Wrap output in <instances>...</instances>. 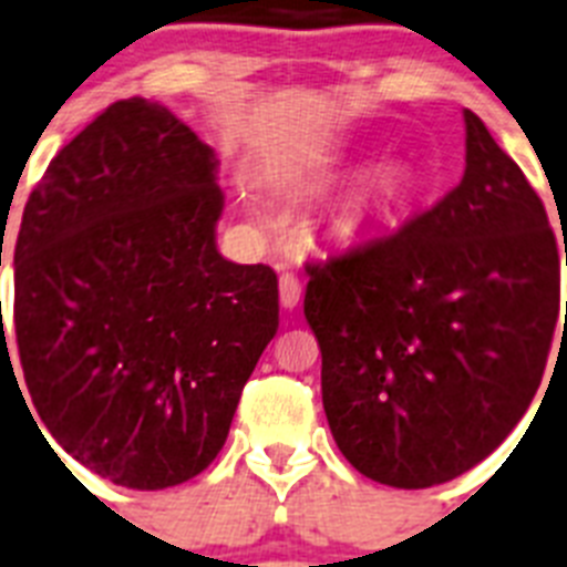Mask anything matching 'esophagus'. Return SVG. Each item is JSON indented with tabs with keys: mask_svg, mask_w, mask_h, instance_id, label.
Instances as JSON below:
<instances>
[{
	"mask_svg": "<svg viewBox=\"0 0 567 567\" xmlns=\"http://www.w3.org/2000/svg\"><path fill=\"white\" fill-rule=\"evenodd\" d=\"M279 299H282V306L288 308V311H293V308L299 306V299H302V282H299L293 274H282V279H279Z\"/></svg>",
	"mask_w": 567,
	"mask_h": 567,
	"instance_id": "1",
	"label": "esophagus"
}]
</instances>
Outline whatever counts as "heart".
<instances>
[{"mask_svg": "<svg viewBox=\"0 0 567 567\" xmlns=\"http://www.w3.org/2000/svg\"><path fill=\"white\" fill-rule=\"evenodd\" d=\"M406 195L409 181L398 169H380V173L369 175L349 195V202L334 221V233L342 239H351L357 233L372 230V227L392 225Z\"/></svg>", "mask_w": 567, "mask_h": 567, "instance_id": "b5f03b06", "label": "heart"}]
</instances>
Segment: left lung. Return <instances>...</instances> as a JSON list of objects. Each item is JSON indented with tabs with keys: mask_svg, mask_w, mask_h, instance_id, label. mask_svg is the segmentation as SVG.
I'll return each instance as SVG.
<instances>
[{
	"mask_svg": "<svg viewBox=\"0 0 567 567\" xmlns=\"http://www.w3.org/2000/svg\"><path fill=\"white\" fill-rule=\"evenodd\" d=\"M464 123L458 187L308 265L328 426L351 467L389 487L444 484L487 458L534 401L559 320L545 204L482 117L464 109Z\"/></svg>",
	"mask_w": 567,
	"mask_h": 567,
	"instance_id": "8db88e82",
	"label": "left lung"
}]
</instances>
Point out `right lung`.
<instances>
[{
    "mask_svg": "<svg viewBox=\"0 0 567 567\" xmlns=\"http://www.w3.org/2000/svg\"><path fill=\"white\" fill-rule=\"evenodd\" d=\"M216 169L169 109L117 100L56 152L22 213L13 331L31 403L71 458L121 487L210 467L279 328L274 270L218 254Z\"/></svg>",
    "mask_w": 567,
    "mask_h": 567,
    "instance_id": "right-lung-1",
    "label": "right lung"
}]
</instances>
